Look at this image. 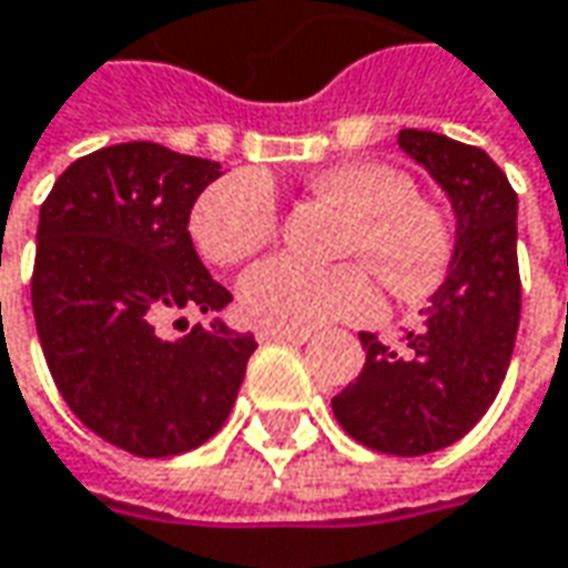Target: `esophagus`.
<instances>
[{"label": "esophagus", "instance_id": "1", "mask_svg": "<svg viewBox=\"0 0 568 568\" xmlns=\"http://www.w3.org/2000/svg\"><path fill=\"white\" fill-rule=\"evenodd\" d=\"M312 334H305V331H273V327H260L256 331V341H285V344H305Z\"/></svg>", "mask_w": 568, "mask_h": 568}]
</instances>
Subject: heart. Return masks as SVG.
Listing matches in <instances>:
<instances>
[{
	"label": "heart",
	"mask_w": 568,
	"mask_h": 568,
	"mask_svg": "<svg viewBox=\"0 0 568 568\" xmlns=\"http://www.w3.org/2000/svg\"><path fill=\"white\" fill-rule=\"evenodd\" d=\"M317 195L351 212L341 253L369 263L395 292L437 283L450 263V231L444 215L415 195L402 173L379 163H347L321 173ZM280 231L276 199L253 173H231L209 185L189 215L195 251L215 266H237L263 251ZM363 263L308 266L273 256L241 280V308L260 327L317 331L337 321L376 315L379 292Z\"/></svg>",
	"instance_id": "1"
}]
</instances>
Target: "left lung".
I'll list each match as a JSON object with an SVG mask.
<instances>
[{"mask_svg": "<svg viewBox=\"0 0 568 568\" xmlns=\"http://www.w3.org/2000/svg\"><path fill=\"white\" fill-rule=\"evenodd\" d=\"M398 144L450 195V276L402 344L359 334L366 363L331 408L363 447L424 456L466 437L505 383L520 321L517 192L483 148L417 128Z\"/></svg>", "mask_w": 568, "mask_h": 568, "instance_id": "left-lung-1", "label": "left lung"}]
</instances>
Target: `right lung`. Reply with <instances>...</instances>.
<instances>
[{
  "mask_svg": "<svg viewBox=\"0 0 568 568\" xmlns=\"http://www.w3.org/2000/svg\"><path fill=\"white\" fill-rule=\"evenodd\" d=\"M217 176L215 160L131 141L70 163L41 205L31 308L48 369L92 434L144 459L215 437L256 351L221 321L163 331L185 308L231 302L189 237Z\"/></svg>",
  "mask_w": 568,
  "mask_h": 568,
  "instance_id": "add662e5",
  "label": "right lung"
}]
</instances>
